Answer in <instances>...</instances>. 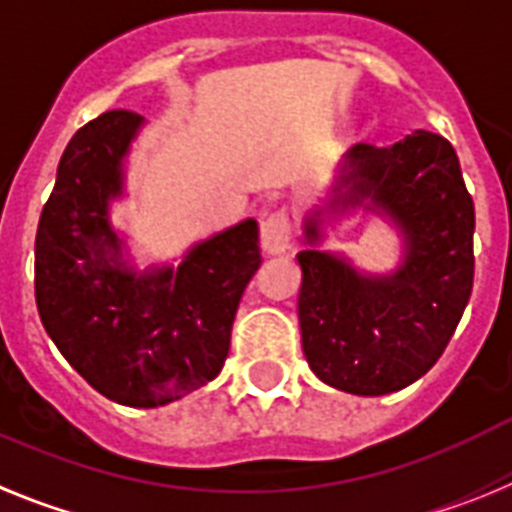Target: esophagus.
Instances as JSON below:
<instances>
[{"label":"esophagus","instance_id":"34e87169","mask_svg":"<svg viewBox=\"0 0 512 512\" xmlns=\"http://www.w3.org/2000/svg\"><path fill=\"white\" fill-rule=\"evenodd\" d=\"M260 244L268 255H281L291 247V221L286 211H273L262 219Z\"/></svg>","mask_w":512,"mask_h":512}]
</instances>
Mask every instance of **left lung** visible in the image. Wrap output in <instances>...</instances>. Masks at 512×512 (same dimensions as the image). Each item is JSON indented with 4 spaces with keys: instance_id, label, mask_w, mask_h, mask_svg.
<instances>
[{
    "instance_id": "left-lung-1",
    "label": "left lung",
    "mask_w": 512,
    "mask_h": 512,
    "mask_svg": "<svg viewBox=\"0 0 512 512\" xmlns=\"http://www.w3.org/2000/svg\"><path fill=\"white\" fill-rule=\"evenodd\" d=\"M363 207L403 234L391 274H363L318 250L330 210ZM299 324L309 368L358 397L399 391L428 373L456 332L474 283V201L443 136L415 131L391 146L355 144L327 206L304 219Z\"/></svg>"
}]
</instances>
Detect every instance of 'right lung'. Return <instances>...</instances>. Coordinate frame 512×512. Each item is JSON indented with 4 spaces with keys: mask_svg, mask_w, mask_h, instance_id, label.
<instances>
[{
    "mask_svg": "<svg viewBox=\"0 0 512 512\" xmlns=\"http://www.w3.org/2000/svg\"><path fill=\"white\" fill-rule=\"evenodd\" d=\"M144 118L110 110L71 136L35 234V304L53 345L102 397L162 407L219 376L244 288L260 268L257 221L193 244L177 268L136 270L110 206Z\"/></svg>",
    "mask_w": 512,
    "mask_h": 512,
    "instance_id": "right-lung-1",
    "label": "right lung"
}]
</instances>
